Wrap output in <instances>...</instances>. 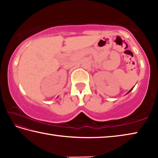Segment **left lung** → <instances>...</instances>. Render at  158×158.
Returning <instances> with one entry per match:
<instances>
[{
    "label": "left lung",
    "instance_id": "1",
    "mask_svg": "<svg viewBox=\"0 0 158 158\" xmlns=\"http://www.w3.org/2000/svg\"><path fill=\"white\" fill-rule=\"evenodd\" d=\"M133 88H134V87H133ZM133 88H132V89H130V91H129V92H128V93H130V91H131V90H132V89H133Z\"/></svg>",
    "mask_w": 158,
    "mask_h": 158
}]
</instances>
